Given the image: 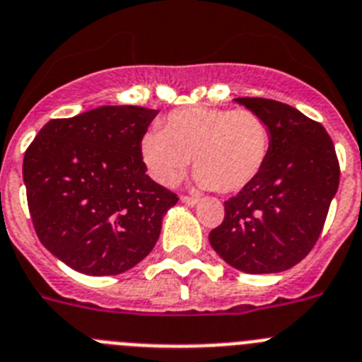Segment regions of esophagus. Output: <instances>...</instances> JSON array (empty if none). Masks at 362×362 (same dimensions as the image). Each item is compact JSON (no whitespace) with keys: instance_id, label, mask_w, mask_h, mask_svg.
Masks as SVG:
<instances>
[{"instance_id":"34e87169","label":"esophagus","mask_w":362,"mask_h":362,"mask_svg":"<svg viewBox=\"0 0 362 362\" xmlns=\"http://www.w3.org/2000/svg\"><path fill=\"white\" fill-rule=\"evenodd\" d=\"M180 200L184 202V204H187V205H197L198 202H200V198H198V197H187V194H184Z\"/></svg>"}]
</instances>
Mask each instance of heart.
I'll list each match as a JSON object with an SVG mask.
<instances>
[{"label":"heart","instance_id":"heart-1","mask_svg":"<svg viewBox=\"0 0 362 362\" xmlns=\"http://www.w3.org/2000/svg\"><path fill=\"white\" fill-rule=\"evenodd\" d=\"M272 132L252 110L193 106L175 110L165 128H153L141 141L142 160L158 184L171 185L191 162L202 187L238 193L267 165Z\"/></svg>","mask_w":362,"mask_h":362}]
</instances>
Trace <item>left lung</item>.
<instances>
[{
	"mask_svg": "<svg viewBox=\"0 0 362 362\" xmlns=\"http://www.w3.org/2000/svg\"><path fill=\"white\" fill-rule=\"evenodd\" d=\"M234 100L269 122L272 149L259 177L226 202L209 242L247 274L283 272L314 249L339 187V160L327 129L288 104Z\"/></svg>",
	"mask_w": 362,
	"mask_h": 362,
	"instance_id": "1",
	"label": "left lung"
}]
</instances>
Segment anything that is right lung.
I'll list each match as a JSON object with an SVG mask.
<instances>
[{
  "label": "right lung",
  "mask_w": 362,
  "mask_h": 362,
  "mask_svg": "<svg viewBox=\"0 0 362 362\" xmlns=\"http://www.w3.org/2000/svg\"><path fill=\"white\" fill-rule=\"evenodd\" d=\"M157 110L100 106L52 119L23 158L39 242L70 269L115 276L148 256L178 197L146 175L141 141Z\"/></svg>",
  "instance_id": "right-lung-1"
}]
</instances>
